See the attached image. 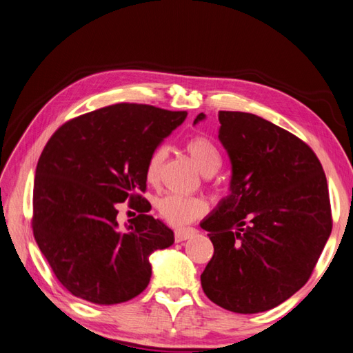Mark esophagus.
Masks as SVG:
<instances>
[{"mask_svg": "<svg viewBox=\"0 0 353 353\" xmlns=\"http://www.w3.org/2000/svg\"><path fill=\"white\" fill-rule=\"evenodd\" d=\"M193 234H194V230H192V228H178V230H175V241L184 242L190 239Z\"/></svg>", "mask_w": 353, "mask_h": 353, "instance_id": "1", "label": "esophagus"}]
</instances>
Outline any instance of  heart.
I'll list each match as a JSON object with an SVG mask.
<instances>
[{
    "label": "heart",
    "mask_w": 353,
    "mask_h": 353,
    "mask_svg": "<svg viewBox=\"0 0 353 353\" xmlns=\"http://www.w3.org/2000/svg\"><path fill=\"white\" fill-rule=\"evenodd\" d=\"M185 150L193 159L194 165L205 176L214 175L221 166V154L214 142L206 137H193L185 142ZM166 157L165 147H159L150 156L145 168L148 183H156L160 175L161 165ZM205 202L193 196H183L170 193L157 202L160 216L172 225H184L205 212Z\"/></svg>",
    "instance_id": "b5f03b06"
}]
</instances>
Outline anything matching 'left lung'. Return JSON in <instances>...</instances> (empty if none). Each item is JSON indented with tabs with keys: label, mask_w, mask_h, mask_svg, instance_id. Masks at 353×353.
<instances>
[{
	"label": "left lung",
	"mask_w": 353,
	"mask_h": 353,
	"mask_svg": "<svg viewBox=\"0 0 353 353\" xmlns=\"http://www.w3.org/2000/svg\"><path fill=\"white\" fill-rule=\"evenodd\" d=\"M205 119L200 112L194 125ZM230 194L200 223L214 255L206 297L236 313L270 310L310 278L332 228L328 184L313 150L255 114L220 111Z\"/></svg>",
	"instance_id": "left-lung-1"
}]
</instances>
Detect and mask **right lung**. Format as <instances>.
Returning a JSON list of instances; mask_svg holds the SVG:
<instances>
[{
  "label": "right lung",
  "mask_w": 353,
  "mask_h": 353,
  "mask_svg": "<svg viewBox=\"0 0 353 353\" xmlns=\"http://www.w3.org/2000/svg\"><path fill=\"white\" fill-rule=\"evenodd\" d=\"M187 117L142 103H116L66 121L38 159L32 232L58 281L75 297L117 304L151 278L150 255L174 243V232L147 212L150 156ZM141 214L125 229L119 203Z\"/></svg>",
  "instance_id": "obj_1"
}]
</instances>
